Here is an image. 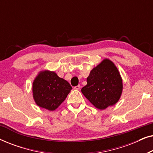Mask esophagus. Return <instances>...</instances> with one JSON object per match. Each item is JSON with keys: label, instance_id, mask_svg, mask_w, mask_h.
Instances as JSON below:
<instances>
[{"label": "esophagus", "instance_id": "34e87169", "mask_svg": "<svg viewBox=\"0 0 153 153\" xmlns=\"http://www.w3.org/2000/svg\"><path fill=\"white\" fill-rule=\"evenodd\" d=\"M80 88H81L80 85H76V86L74 87V89H75V90H79V89H80Z\"/></svg>", "mask_w": 153, "mask_h": 153}]
</instances>
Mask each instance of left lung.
<instances>
[{
    "mask_svg": "<svg viewBox=\"0 0 153 153\" xmlns=\"http://www.w3.org/2000/svg\"><path fill=\"white\" fill-rule=\"evenodd\" d=\"M123 88L118 68L111 60L105 58L91 71L81 92L95 107L104 110L118 102Z\"/></svg>",
    "mask_w": 153,
    "mask_h": 153,
    "instance_id": "8db88e82",
    "label": "left lung"
}]
</instances>
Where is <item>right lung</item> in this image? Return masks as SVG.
<instances>
[{
  "instance_id": "obj_1",
  "label": "right lung",
  "mask_w": 153,
  "mask_h": 153,
  "mask_svg": "<svg viewBox=\"0 0 153 153\" xmlns=\"http://www.w3.org/2000/svg\"><path fill=\"white\" fill-rule=\"evenodd\" d=\"M32 89L37 105L52 111L64 102L72 88L55 72L42 70L35 78Z\"/></svg>"
}]
</instances>
